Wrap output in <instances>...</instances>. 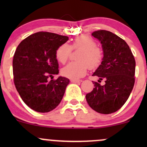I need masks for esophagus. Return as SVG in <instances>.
I'll return each mask as SVG.
<instances>
[{"label":"esophagus","instance_id":"34e87169","mask_svg":"<svg viewBox=\"0 0 147 147\" xmlns=\"http://www.w3.org/2000/svg\"><path fill=\"white\" fill-rule=\"evenodd\" d=\"M70 82H71L72 83H81L82 81V80H77V79H71V80H70Z\"/></svg>","mask_w":147,"mask_h":147}]
</instances>
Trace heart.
<instances>
[{
	"instance_id": "b5f03b06",
	"label": "heart",
	"mask_w": 147,
	"mask_h": 147,
	"mask_svg": "<svg viewBox=\"0 0 147 147\" xmlns=\"http://www.w3.org/2000/svg\"><path fill=\"white\" fill-rule=\"evenodd\" d=\"M95 40L88 36H81L75 38L72 45L63 43L58 47L55 52L57 61L64 63L68 59L72 49H81L77 59L79 61L70 62L63 67L61 74L71 79H79L86 74L88 67L97 68L103 59L102 51L97 48Z\"/></svg>"
}]
</instances>
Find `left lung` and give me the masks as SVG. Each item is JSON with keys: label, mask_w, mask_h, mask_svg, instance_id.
I'll list each match as a JSON object with an SVG mask.
<instances>
[{"label": "left lung", "mask_w": 147, "mask_h": 147, "mask_svg": "<svg viewBox=\"0 0 147 147\" xmlns=\"http://www.w3.org/2000/svg\"><path fill=\"white\" fill-rule=\"evenodd\" d=\"M92 36L102 44L103 59L92 76H97L101 85L92 82L95 88L86 94V99L96 112L110 114L119 110L125 104L135 84L136 61L124 40L106 30H97Z\"/></svg>", "instance_id": "left-lung-1"}]
</instances>
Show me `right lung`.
<instances>
[{"label":"right lung","instance_id":"1","mask_svg":"<svg viewBox=\"0 0 147 147\" xmlns=\"http://www.w3.org/2000/svg\"><path fill=\"white\" fill-rule=\"evenodd\" d=\"M68 40V36L39 32L23 40L15 51V86L23 102L36 112L48 113L55 109L70 83L63 77L49 81L54 75L59 74L55 52Z\"/></svg>","mask_w":147,"mask_h":147}]
</instances>
